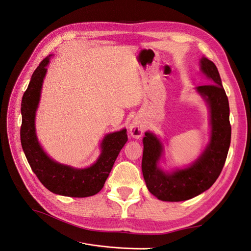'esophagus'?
Here are the masks:
<instances>
[{
	"label": "esophagus",
	"instance_id": "1",
	"mask_svg": "<svg viewBox=\"0 0 251 251\" xmlns=\"http://www.w3.org/2000/svg\"><path fill=\"white\" fill-rule=\"evenodd\" d=\"M130 133L134 138H139L143 133V126L139 121H134V123L130 126Z\"/></svg>",
	"mask_w": 251,
	"mask_h": 251
}]
</instances>
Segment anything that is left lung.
Instances as JSON below:
<instances>
[{
    "label": "left lung",
    "instance_id": "1",
    "mask_svg": "<svg viewBox=\"0 0 251 251\" xmlns=\"http://www.w3.org/2000/svg\"><path fill=\"white\" fill-rule=\"evenodd\" d=\"M201 70L212 83L197 87L210 108L211 138L204 153L189 168L165 174L157 166L162 154L160 141L147 132L143 138L142 174L151 194L159 200L179 202L192 199L208 189L221 174L230 146L229 103L216 65L201 58Z\"/></svg>",
    "mask_w": 251,
    "mask_h": 251
}]
</instances>
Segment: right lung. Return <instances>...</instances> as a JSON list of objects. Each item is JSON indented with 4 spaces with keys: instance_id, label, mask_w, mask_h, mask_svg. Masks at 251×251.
I'll return each instance as SVG.
<instances>
[{
    "instance_id": "add662e5",
    "label": "right lung",
    "mask_w": 251,
    "mask_h": 251,
    "mask_svg": "<svg viewBox=\"0 0 251 251\" xmlns=\"http://www.w3.org/2000/svg\"><path fill=\"white\" fill-rule=\"evenodd\" d=\"M49 57L44 58L33 72L22 100L21 143L30 168L50 192L75 198L97 194L103 187L114 162L127 141L126 130L108 134L101 143V154L88 169L76 170L50 159L36 139L35 111L39 104L42 83L46 74Z\"/></svg>"
}]
</instances>
